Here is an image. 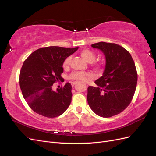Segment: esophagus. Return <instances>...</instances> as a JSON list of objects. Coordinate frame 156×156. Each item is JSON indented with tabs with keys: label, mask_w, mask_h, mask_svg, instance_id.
I'll use <instances>...</instances> for the list:
<instances>
[{
	"label": "esophagus",
	"mask_w": 156,
	"mask_h": 156,
	"mask_svg": "<svg viewBox=\"0 0 156 156\" xmlns=\"http://www.w3.org/2000/svg\"><path fill=\"white\" fill-rule=\"evenodd\" d=\"M75 84H76V83H75V82H72V85L73 87Z\"/></svg>",
	"instance_id": "1"
}]
</instances>
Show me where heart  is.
Returning a JSON list of instances; mask_svg holds the SVG:
<instances>
[{
    "label": "heart",
    "mask_w": 156,
    "mask_h": 156,
    "mask_svg": "<svg viewBox=\"0 0 156 156\" xmlns=\"http://www.w3.org/2000/svg\"><path fill=\"white\" fill-rule=\"evenodd\" d=\"M80 55L81 57L86 60L87 62L90 63L92 66L97 70L101 69L102 67V62L100 61H96V54L94 51L90 49H83L80 51ZM71 62V57L68 56L66 58L62 63V67L64 69L69 68ZM92 74L90 72H73L69 75V78L70 79L75 80L79 82H86L88 79L92 78Z\"/></svg>",
    "instance_id": "b5f03b06"
}]
</instances>
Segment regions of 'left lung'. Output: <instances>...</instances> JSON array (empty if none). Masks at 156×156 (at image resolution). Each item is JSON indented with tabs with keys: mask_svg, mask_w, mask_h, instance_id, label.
<instances>
[{
	"mask_svg": "<svg viewBox=\"0 0 156 156\" xmlns=\"http://www.w3.org/2000/svg\"><path fill=\"white\" fill-rule=\"evenodd\" d=\"M102 51L106 65L102 76L88 87L87 101L96 115L104 118L120 114L129 106L137 83V72L131 55L123 47L100 41L91 45Z\"/></svg>",
	"mask_w": 156,
	"mask_h": 156,
	"instance_id": "8db88e82",
	"label": "left lung"
}]
</instances>
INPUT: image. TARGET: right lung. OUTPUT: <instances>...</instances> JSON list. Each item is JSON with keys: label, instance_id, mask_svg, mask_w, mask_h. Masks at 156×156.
Returning <instances> with one entry per match:
<instances>
[{"label": "right lung", "instance_id": "obj_1", "mask_svg": "<svg viewBox=\"0 0 156 156\" xmlns=\"http://www.w3.org/2000/svg\"><path fill=\"white\" fill-rule=\"evenodd\" d=\"M75 48L50 46L32 53L23 62L20 85L24 99L32 110L48 118L64 113L72 101V85L53 90V84L62 79L64 59L77 51Z\"/></svg>", "mask_w": 156, "mask_h": 156}]
</instances>
